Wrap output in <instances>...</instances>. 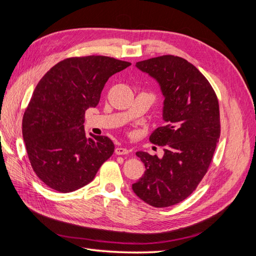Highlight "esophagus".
<instances>
[{"label":"esophagus","mask_w":256,"mask_h":256,"mask_svg":"<svg viewBox=\"0 0 256 256\" xmlns=\"http://www.w3.org/2000/svg\"><path fill=\"white\" fill-rule=\"evenodd\" d=\"M115 154H118V156H120V154H129V150L127 148H124V147H116V148H115Z\"/></svg>","instance_id":"obj_1"}]
</instances>
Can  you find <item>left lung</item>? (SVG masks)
Wrapping results in <instances>:
<instances>
[{"mask_svg": "<svg viewBox=\"0 0 256 256\" xmlns=\"http://www.w3.org/2000/svg\"><path fill=\"white\" fill-rule=\"evenodd\" d=\"M136 66L159 83L166 125L150 136L164 147V157L136 152L146 171L132 190L150 206H173L196 189L210 166L220 138L218 98L198 69L182 58L162 56Z\"/></svg>", "mask_w": 256, "mask_h": 256, "instance_id": "8db88e82", "label": "left lung"}]
</instances>
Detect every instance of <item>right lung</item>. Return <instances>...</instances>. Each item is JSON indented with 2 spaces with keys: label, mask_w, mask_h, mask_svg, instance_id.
<instances>
[{
  "label": "right lung",
  "mask_w": 256,
  "mask_h": 256,
  "mask_svg": "<svg viewBox=\"0 0 256 256\" xmlns=\"http://www.w3.org/2000/svg\"><path fill=\"white\" fill-rule=\"evenodd\" d=\"M131 63L114 58H68L46 74L22 118L28 156L38 178L58 192H72L90 182L114 152L108 136L84 130V115L95 108L108 79Z\"/></svg>",
  "instance_id": "1"
}]
</instances>
